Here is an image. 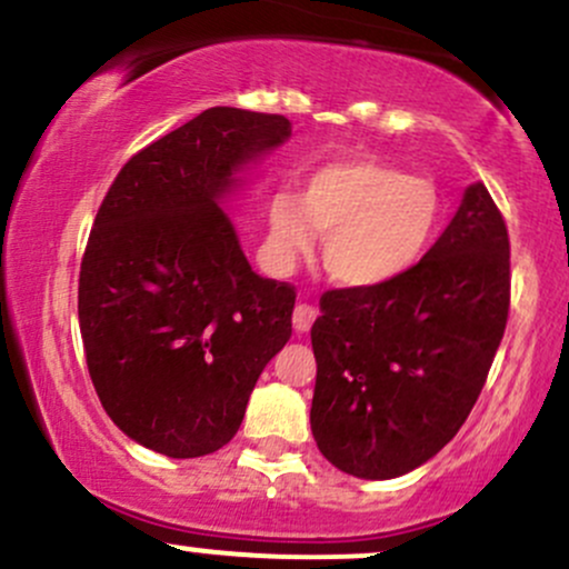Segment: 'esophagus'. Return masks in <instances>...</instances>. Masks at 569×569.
Segmentation results:
<instances>
[{"label": "esophagus", "instance_id": "34e87169", "mask_svg": "<svg viewBox=\"0 0 569 569\" xmlns=\"http://www.w3.org/2000/svg\"><path fill=\"white\" fill-rule=\"evenodd\" d=\"M316 316H318V310L313 308V305H305V302H299L297 308H295V318H291V321H295V329H297V332H299V335H302V332H308V329L313 327Z\"/></svg>", "mask_w": 569, "mask_h": 569}]
</instances>
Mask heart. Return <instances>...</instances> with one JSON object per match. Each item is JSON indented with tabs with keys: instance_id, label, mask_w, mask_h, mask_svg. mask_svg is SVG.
<instances>
[{
	"instance_id": "obj_1",
	"label": "heart",
	"mask_w": 569,
	"mask_h": 569,
	"mask_svg": "<svg viewBox=\"0 0 569 569\" xmlns=\"http://www.w3.org/2000/svg\"><path fill=\"white\" fill-rule=\"evenodd\" d=\"M272 253L291 264L327 232L323 264L356 289L395 283L432 251L442 227V197L429 178H413L378 159L316 167L302 193L278 191L267 202Z\"/></svg>"
}]
</instances>
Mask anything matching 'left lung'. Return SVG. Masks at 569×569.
Returning a JSON list of instances; mask_svg holds the SVG:
<instances>
[{
	"label": "left lung",
	"instance_id": "left-lung-1",
	"mask_svg": "<svg viewBox=\"0 0 569 569\" xmlns=\"http://www.w3.org/2000/svg\"><path fill=\"white\" fill-rule=\"evenodd\" d=\"M510 308L505 218L472 183L405 278L321 297L310 429L337 470L386 480L432 459L470 416Z\"/></svg>",
	"mask_w": 569,
	"mask_h": 569
}]
</instances>
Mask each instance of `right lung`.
<instances>
[{"instance_id": "1", "label": "right lung", "mask_w": 569, "mask_h": 569, "mask_svg": "<svg viewBox=\"0 0 569 569\" xmlns=\"http://www.w3.org/2000/svg\"><path fill=\"white\" fill-rule=\"evenodd\" d=\"M286 116L210 108L121 167L78 280L86 365L118 429L170 459L227 446L291 337L295 286L251 270L221 210Z\"/></svg>"}]
</instances>
